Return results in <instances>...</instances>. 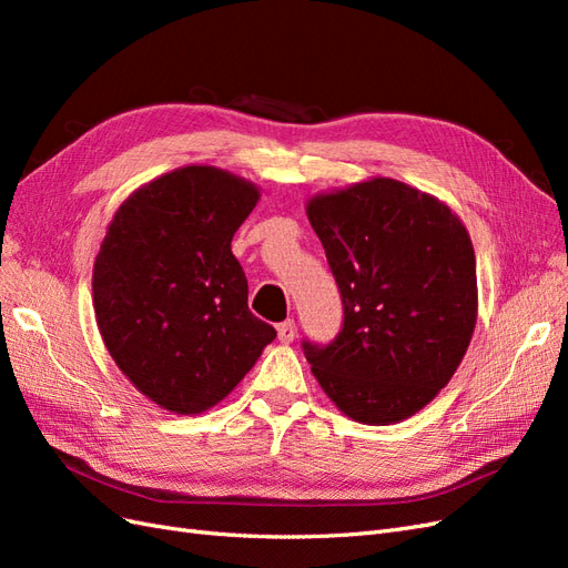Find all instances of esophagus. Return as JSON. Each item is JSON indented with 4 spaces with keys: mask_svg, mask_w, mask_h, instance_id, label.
<instances>
[{
    "mask_svg": "<svg viewBox=\"0 0 568 568\" xmlns=\"http://www.w3.org/2000/svg\"><path fill=\"white\" fill-rule=\"evenodd\" d=\"M277 336H280L282 343H291V341H294V336H296V324H294V320L280 322V324H277Z\"/></svg>",
    "mask_w": 568,
    "mask_h": 568,
    "instance_id": "34e87169",
    "label": "esophagus"
}]
</instances>
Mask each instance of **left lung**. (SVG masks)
Segmentation results:
<instances>
[{"label":"left lung","instance_id":"obj_1","mask_svg":"<svg viewBox=\"0 0 568 568\" xmlns=\"http://www.w3.org/2000/svg\"><path fill=\"white\" fill-rule=\"evenodd\" d=\"M343 324L303 341L324 393L363 424L415 415L450 382L476 324V257L459 217L419 189L374 178L307 201Z\"/></svg>","mask_w":568,"mask_h":568}]
</instances>
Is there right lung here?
Here are the masks:
<instances>
[{
  "label": "right lung",
  "mask_w": 568,
  "mask_h": 568,
  "mask_svg": "<svg viewBox=\"0 0 568 568\" xmlns=\"http://www.w3.org/2000/svg\"><path fill=\"white\" fill-rule=\"evenodd\" d=\"M257 189L211 165H186L120 205L94 263L101 338L156 405L199 415L244 379L274 326L248 311L232 236Z\"/></svg>",
  "instance_id": "right-lung-1"
}]
</instances>
